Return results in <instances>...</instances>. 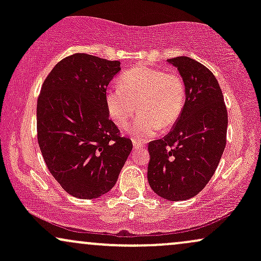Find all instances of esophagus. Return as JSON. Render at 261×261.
Here are the masks:
<instances>
[{"label":"esophagus","instance_id":"obj_1","mask_svg":"<svg viewBox=\"0 0 261 261\" xmlns=\"http://www.w3.org/2000/svg\"><path fill=\"white\" fill-rule=\"evenodd\" d=\"M133 145H134V148H135V149H139V148H143V147H146L145 143L141 142L140 140H136V139H134V140H133Z\"/></svg>","mask_w":261,"mask_h":261}]
</instances>
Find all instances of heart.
Listing matches in <instances>:
<instances>
[{
  "instance_id": "1",
  "label": "heart",
  "mask_w": 261,
  "mask_h": 261,
  "mask_svg": "<svg viewBox=\"0 0 261 261\" xmlns=\"http://www.w3.org/2000/svg\"><path fill=\"white\" fill-rule=\"evenodd\" d=\"M187 89L182 77L161 68L137 66L125 72L119 87L106 93V107L110 119L124 127L140 112L139 118L128 128L135 136H153L160 128L174 125L182 113Z\"/></svg>"
}]
</instances>
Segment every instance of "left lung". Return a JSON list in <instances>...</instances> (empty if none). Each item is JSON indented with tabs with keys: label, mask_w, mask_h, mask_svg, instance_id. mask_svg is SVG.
Returning a JSON list of instances; mask_svg holds the SVG:
<instances>
[{
	"label": "left lung",
	"mask_w": 261,
	"mask_h": 261,
	"mask_svg": "<svg viewBox=\"0 0 261 261\" xmlns=\"http://www.w3.org/2000/svg\"><path fill=\"white\" fill-rule=\"evenodd\" d=\"M187 89L184 109L172 131L148 143L149 187L170 201L194 197L215 174L226 147L228 115L215 74L187 56L167 60Z\"/></svg>",
	"instance_id": "8db88e82"
}]
</instances>
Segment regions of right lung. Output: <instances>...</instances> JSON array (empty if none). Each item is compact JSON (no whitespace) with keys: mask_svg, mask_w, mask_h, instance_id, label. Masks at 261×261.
Segmentation results:
<instances>
[{"mask_svg":"<svg viewBox=\"0 0 261 261\" xmlns=\"http://www.w3.org/2000/svg\"><path fill=\"white\" fill-rule=\"evenodd\" d=\"M120 70V61L77 53L58 62L41 86L39 147L56 181L79 199L107 194L133 149L106 107L107 87Z\"/></svg>","mask_w":261,"mask_h":261,"instance_id":"add662e5","label":"right lung"}]
</instances>
